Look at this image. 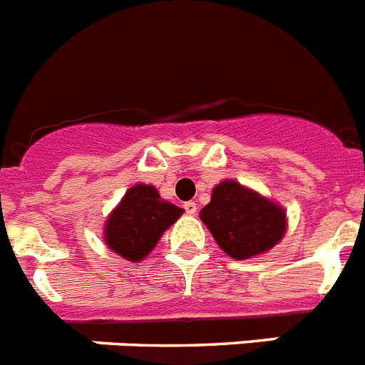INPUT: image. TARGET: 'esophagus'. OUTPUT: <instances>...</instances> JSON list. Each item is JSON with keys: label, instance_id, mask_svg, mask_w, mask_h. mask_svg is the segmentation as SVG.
Returning <instances> with one entry per match:
<instances>
[{"label": "esophagus", "instance_id": "obj_1", "mask_svg": "<svg viewBox=\"0 0 365 365\" xmlns=\"http://www.w3.org/2000/svg\"><path fill=\"white\" fill-rule=\"evenodd\" d=\"M183 207H185V213L189 215V217L196 215V204H195V202H185V204H183Z\"/></svg>", "mask_w": 365, "mask_h": 365}]
</instances>
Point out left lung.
Masks as SVG:
<instances>
[{
  "label": "left lung",
  "instance_id": "1",
  "mask_svg": "<svg viewBox=\"0 0 365 365\" xmlns=\"http://www.w3.org/2000/svg\"><path fill=\"white\" fill-rule=\"evenodd\" d=\"M200 220L222 252L237 261L274 248L288 226L284 207L230 178L213 187L211 202L202 207Z\"/></svg>",
  "mask_w": 365,
  "mask_h": 365
}]
</instances>
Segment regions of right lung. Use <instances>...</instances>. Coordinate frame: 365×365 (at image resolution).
Returning <instances> with one entry per match:
<instances>
[{"label": "right lung", "instance_id": "1", "mask_svg": "<svg viewBox=\"0 0 365 365\" xmlns=\"http://www.w3.org/2000/svg\"><path fill=\"white\" fill-rule=\"evenodd\" d=\"M182 215L183 209L163 200L156 187L135 183L108 215L103 239L113 253L139 262Z\"/></svg>", "mask_w": 365, "mask_h": 365}]
</instances>
